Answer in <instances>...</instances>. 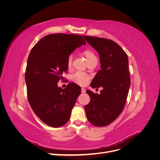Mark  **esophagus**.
I'll return each mask as SVG.
<instances>
[{
    "instance_id": "1",
    "label": "esophagus",
    "mask_w": 160,
    "mask_h": 160,
    "mask_svg": "<svg viewBox=\"0 0 160 160\" xmlns=\"http://www.w3.org/2000/svg\"><path fill=\"white\" fill-rule=\"evenodd\" d=\"M85 91H86V89L85 88H81V93H85Z\"/></svg>"
}]
</instances>
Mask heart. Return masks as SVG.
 <instances>
[{
    "label": "heart",
    "instance_id": "b5f03b06",
    "mask_svg": "<svg viewBox=\"0 0 160 160\" xmlns=\"http://www.w3.org/2000/svg\"><path fill=\"white\" fill-rule=\"evenodd\" d=\"M82 55L85 57L87 62H88V63L89 62L91 61L92 60L97 59L96 55L94 53V52L89 49H84L83 51H82ZM67 68L69 69H71L72 68V57L71 56H69L68 59H67ZM89 79V77L88 75H87L86 74H84V73H81V72H77V73H75L73 75V77H72V79H73V81L75 82V83L81 85H85L87 83H88Z\"/></svg>",
    "mask_w": 160,
    "mask_h": 160
}]
</instances>
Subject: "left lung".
<instances>
[{
    "mask_svg": "<svg viewBox=\"0 0 160 160\" xmlns=\"http://www.w3.org/2000/svg\"><path fill=\"white\" fill-rule=\"evenodd\" d=\"M98 51L101 69L91 83L92 88L102 87L101 93L86 92L90 102L85 106L89 122L97 127L109 125L125 107L131 84L128 55L118 43L105 38L83 35Z\"/></svg>",
    "mask_w": 160,
    "mask_h": 160,
    "instance_id": "8db88e82",
    "label": "left lung"
}]
</instances>
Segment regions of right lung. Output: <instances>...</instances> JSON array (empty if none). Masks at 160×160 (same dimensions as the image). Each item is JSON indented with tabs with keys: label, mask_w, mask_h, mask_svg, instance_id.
<instances>
[{
	"label": "right lung",
	"mask_w": 160,
	"mask_h": 160,
	"mask_svg": "<svg viewBox=\"0 0 160 160\" xmlns=\"http://www.w3.org/2000/svg\"><path fill=\"white\" fill-rule=\"evenodd\" d=\"M83 44L85 41L81 35L51 34L37 42L28 55L25 71L28 102L37 117L51 127L68 122L81 93L75 83L61 89L57 83L64 79L70 54Z\"/></svg>",
	"instance_id": "1"
}]
</instances>
